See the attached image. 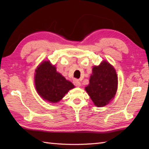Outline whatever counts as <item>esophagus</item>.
<instances>
[{"label": "esophagus", "mask_w": 149, "mask_h": 149, "mask_svg": "<svg viewBox=\"0 0 149 149\" xmlns=\"http://www.w3.org/2000/svg\"><path fill=\"white\" fill-rule=\"evenodd\" d=\"M73 83H74L75 86L77 87H79L81 86V84L79 82V81L78 79H74V81H73Z\"/></svg>", "instance_id": "esophagus-1"}]
</instances>
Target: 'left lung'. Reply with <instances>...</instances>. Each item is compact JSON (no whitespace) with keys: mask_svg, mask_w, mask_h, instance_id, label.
I'll return each mask as SVG.
<instances>
[{"mask_svg":"<svg viewBox=\"0 0 149 149\" xmlns=\"http://www.w3.org/2000/svg\"><path fill=\"white\" fill-rule=\"evenodd\" d=\"M118 77L113 66L104 60L99 66H94L90 83L85 88L86 92L97 107L109 104L116 93Z\"/></svg>","mask_w":149,"mask_h":149,"instance_id":"left-lung-1","label":"left lung"}]
</instances>
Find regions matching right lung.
<instances>
[{
	"label": "right lung",
	"instance_id": "add662e5",
	"mask_svg": "<svg viewBox=\"0 0 149 149\" xmlns=\"http://www.w3.org/2000/svg\"><path fill=\"white\" fill-rule=\"evenodd\" d=\"M34 83L38 93L43 100L56 103L61 100L70 90L74 88L56 70L49 61H44L35 70Z\"/></svg>",
	"mask_w": 149,
	"mask_h": 149
}]
</instances>
